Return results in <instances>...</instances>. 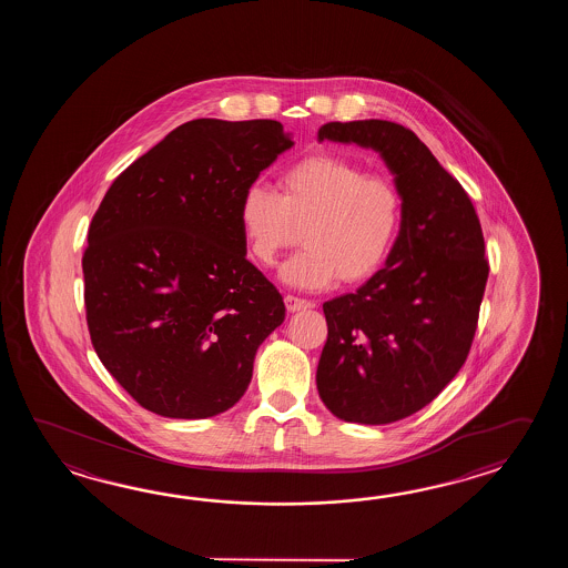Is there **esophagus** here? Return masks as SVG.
Masks as SVG:
<instances>
[{"label": "esophagus", "mask_w": 568, "mask_h": 568, "mask_svg": "<svg viewBox=\"0 0 568 568\" xmlns=\"http://www.w3.org/2000/svg\"><path fill=\"white\" fill-rule=\"evenodd\" d=\"M286 302V308L288 313H298V311H306V308H313V302L306 301V298H298V296H284Z\"/></svg>", "instance_id": "1"}]
</instances>
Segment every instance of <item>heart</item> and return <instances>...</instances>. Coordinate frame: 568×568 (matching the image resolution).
Masks as SVG:
<instances>
[{"mask_svg":"<svg viewBox=\"0 0 568 568\" xmlns=\"http://www.w3.org/2000/svg\"><path fill=\"white\" fill-rule=\"evenodd\" d=\"M276 194L252 184L240 203L243 240L257 264L272 266L302 231L306 250L280 270L294 288L325 290L337 280L353 286L384 266L402 219L398 186L387 176L316 152L282 170Z\"/></svg>","mask_w":568,"mask_h":568,"instance_id":"1","label":"heart"}]
</instances>
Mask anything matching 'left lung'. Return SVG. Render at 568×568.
Masks as SVG:
<instances>
[{"instance_id":"left-lung-1","label":"left lung","mask_w":568,"mask_h":568,"mask_svg":"<svg viewBox=\"0 0 568 568\" xmlns=\"http://www.w3.org/2000/svg\"><path fill=\"white\" fill-rule=\"evenodd\" d=\"M318 140L377 150L402 196L386 266L323 304L318 396L341 420L396 423L430 404L467 362L489 276L481 223L460 182L408 128L331 121Z\"/></svg>"}]
</instances>
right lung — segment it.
I'll return each instance as SVG.
<instances>
[{
  "label": "right lung",
  "instance_id": "right-lung-1",
  "mask_svg": "<svg viewBox=\"0 0 568 568\" xmlns=\"http://www.w3.org/2000/svg\"><path fill=\"white\" fill-rule=\"evenodd\" d=\"M290 145L280 121H186L97 209L83 254L87 326L145 410L209 418L250 386L255 351L286 306L245 257L240 203Z\"/></svg>",
  "mask_w": 568,
  "mask_h": 568
}]
</instances>
